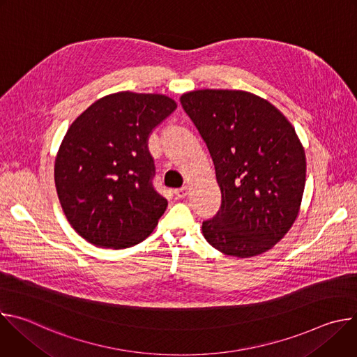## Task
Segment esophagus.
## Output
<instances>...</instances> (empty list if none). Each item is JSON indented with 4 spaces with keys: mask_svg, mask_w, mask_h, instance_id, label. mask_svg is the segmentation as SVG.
<instances>
[{
    "mask_svg": "<svg viewBox=\"0 0 357 357\" xmlns=\"http://www.w3.org/2000/svg\"><path fill=\"white\" fill-rule=\"evenodd\" d=\"M186 195H188V188H186V186H183V188L176 189V190H175V196H176V199H185V197H186Z\"/></svg>",
    "mask_w": 357,
    "mask_h": 357,
    "instance_id": "obj_1",
    "label": "esophagus"
}]
</instances>
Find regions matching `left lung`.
Listing matches in <instances>:
<instances>
[{"instance_id":"left-lung-1","label":"left lung","mask_w":357,"mask_h":357,"mask_svg":"<svg viewBox=\"0 0 357 357\" xmlns=\"http://www.w3.org/2000/svg\"><path fill=\"white\" fill-rule=\"evenodd\" d=\"M181 105L208 146L222 193L216 216L202 223L206 241L238 259L273 248L299 213L307 178L295 128L244 90H193Z\"/></svg>"}]
</instances>
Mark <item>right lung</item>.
<instances>
[{"label":"right lung","instance_id":"obj_1","mask_svg":"<svg viewBox=\"0 0 357 357\" xmlns=\"http://www.w3.org/2000/svg\"><path fill=\"white\" fill-rule=\"evenodd\" d=\"M175 109L164 94L119 91L72 123L56 154L55 185L68 222L84 240L126 248L155 229L168 202L152 186L148 137Z\"/></svg>","mask_w":357,"mask_h":357}]
</instances>
